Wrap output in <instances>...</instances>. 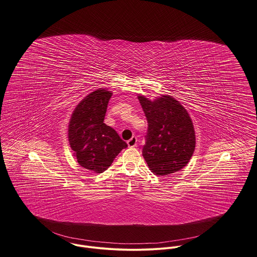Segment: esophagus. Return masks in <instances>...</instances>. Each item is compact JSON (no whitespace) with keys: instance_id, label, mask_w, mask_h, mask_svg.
<instances>
[{"instance_id":"esophagus-1","label":"esophagus","mask_w":257,"mask_h":257,"mask_svg":"<svg viewBox=\"0 0 257 257\" xmlns=\"http://www.w3.org/2000/svg\"><path fill=\"white\" fill-rule=\"evenodd\" d=\"M127 144L129 147H136L137 146V138L136 137H132L130 140L127 141Z\"/></svg>"}]
</instances>
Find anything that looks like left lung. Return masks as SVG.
I'll return each instance as SVG.
<instances>
[{
	"instance_id": "8db88e82",
	"label": "left lung",
	"mask_w": 257,
	"mask_h": 257,
	"mask_svg": "<svg viewBox=\"0 0 257 257\" xmlns=\"http://www.w3.org/2000/svg\"><path fill=\"white\" fill-rule=\"evenodd\" d=\"M148 121L146 143L142 154L157 176L182 170L194 154L196 135L193 121L183 105L170 95L154 101L139 95Z\"/></svg>"
}]
</instances>
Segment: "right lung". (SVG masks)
Returning a JSON list of instances; mask_svg holds the SVG:
<instances>
[{"instance_id": "obj_1", "label": "right lung", "mask_w": 257, "mask_h": 257, "mask_svg": "<svg viewBox=\"0 0 257 257\" xmlns=\"http://www.w3.org/2000/svg\"><path fill=\"white\" fill-rule=\"evenodd\" d=\"M111 95L103 88L89 93L75 107L68 125L69 145L78 164L98 174L127 147L117 132L104 123Z\"/></svg>"}]
</instances>
